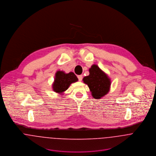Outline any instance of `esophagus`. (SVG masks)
<instances>
[{
  "instance_id": "esophagus-1",
  "label": "esophagus",
  "mask_w": 156,
  "mask_h": 156,
  "mask_svg": "<svg viewBox=\"0 0 156 156\" xmlns=\"http://www.w3.org/2000/svg\"><path fill=\"white\" fill-rule=\"evenodd\" d=\"M78 79H79V81H82V79H83V76H82V75H79V76H78Z\"/></svg>"
}]
</instances>
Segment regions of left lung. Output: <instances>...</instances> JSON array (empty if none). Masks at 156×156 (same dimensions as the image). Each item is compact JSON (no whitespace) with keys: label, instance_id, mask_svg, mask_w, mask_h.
Segmentation results:
<instances>
[{"label":"left lung","instance_id":"8db88e82","mask_svg":"<svg viewBox=\"0 0 156 156\" xmlns=\"http://www.w3.org/2000/svg\"><path fill=\"white\" fill-rule=\"evenodd\" d=\"M89 74L83 79L87 85L95 99H101L110 91L111 80L108 75L96 64H93L89 69Z\"/></svg>","mask_w":156,"mask_h":156}]
</instances>
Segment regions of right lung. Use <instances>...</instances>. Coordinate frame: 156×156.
I'll return each instance as SVG.
<instances>
[{
	"label": "right lung",
	"instance_id": "right-lung-1",
	"mask_svg": "<svg viewBox=\"0 0 156 156\" xmlns=\"http://www.w3.org/2000/svg\"><path fill=\"white\" fill-rule=\"evenodd\" d=\"M78 81V78L73 72L66 73L64 71L58 70L55 75L54 81L52 83L53 90L59 94L63 95L68 89L71 83Z\"/></svg>",
	"mask_w": 156,
	"mask_h": 156
}]
</instances>
